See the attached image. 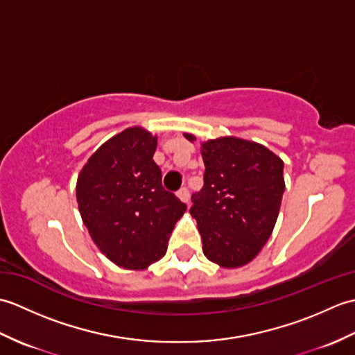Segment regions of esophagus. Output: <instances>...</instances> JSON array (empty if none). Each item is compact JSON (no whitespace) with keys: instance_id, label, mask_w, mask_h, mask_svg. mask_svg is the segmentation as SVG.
I'll return each instance as SVG.
<instances>
[{"instance_id":"1","label":"esophagus","mask_w":355,"mask_h":355,"mask_svg":"<svg viewBox=\"0 0 355 355\" xmlns=\"http://www.w3.org/2000/svg\"><path fill=\"white\" fill-rule=\"evenodd\" d=\"M177 197L183 202H189V189H187V187H182V189L177 192Z\"/></svg>"}]
</instances>
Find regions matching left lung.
<instances>
[{
	"instance_id": "8db88e82",
	"label": "left lung",
	"mask_w": 355,
	"mask_h": 355,
	"mask_svg": "<svg viewBox=\"0 0 355 355\" xmlns=\"http://www.w3.org/2000/svg\"><path fill=\"white\" fill-rule=\"evenodd\" d=\"M193 141L195 135L184 134ZM205 186L192 195L202 253L224 268L243 267L267 243L285 191L284 162L266 146L238 137L201 143Z\"/></svg>"
}]
</instances>
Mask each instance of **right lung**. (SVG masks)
I'll list each match as a JSON object with an SVG mask.
<instances>
[{
	"mask_svg": "<svg viewBox=\"0 0 355 355\" xmlns=\"http://www.w3.org/2000/svg\"><path fill=\"white\" fill-rule=\"evenodd\" d=\"M157 137L140 126L111 137L82 168L76 200L99 250L116 266L143 270L162 259L186 205L162 186Z\"/></svg>",
	"mask_w": 355,
	"mask_h": 355,
	"instance_id": "add662e5",
	"label": "right lung"
}]
</instances>
